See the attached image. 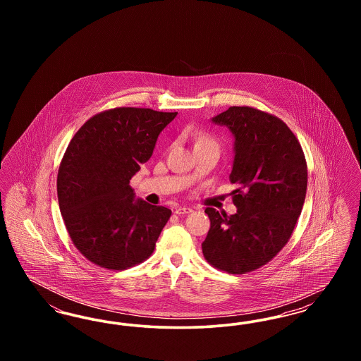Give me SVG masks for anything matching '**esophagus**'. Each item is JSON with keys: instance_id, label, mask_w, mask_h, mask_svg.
<instances>
[{"instance_id": "34e87169", "label": "esophagus", "mask_w": 361, "mask_h": 361, "mask_svg": "<svg viewBox=\"0 0 361 361\" xmlns=\"http://www.w3.org/2000/svg\"><path fill=\"white\" fill-rule=\"evenodd\" d=\"M193 209L192 208H189V207H177L176 209H174V212L177 214V215H185V214H190Z\"/></svg>"}]
</instances>
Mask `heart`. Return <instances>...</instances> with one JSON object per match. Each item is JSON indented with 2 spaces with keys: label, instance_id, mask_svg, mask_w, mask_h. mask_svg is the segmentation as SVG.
Masks as SVG:
<instances>
[{
  "label": "heart",
  "instance_id": "1",
  "mask_svg": "<svg viewBox=\"0 0 361 361\" xmlns=\"http://www.w3.org/2000/svg\"><path fill=\"white\" fill-rule=\"evenodd\" d=\"M206 142H214V140L209 139V137H199V142H197V143H206Z\"/></svg>",
  "mask_w": 361,
  "mask_h": 361
}]
</instances>
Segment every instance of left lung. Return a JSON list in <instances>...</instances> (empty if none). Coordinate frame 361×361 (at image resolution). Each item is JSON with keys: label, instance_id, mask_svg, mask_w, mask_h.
I'll return each mask as SVG.
<instances>
[{"label": "left lung", "instance_id": "1", "mask_svg": "<svg viewBox=\"0 0 361 361\" xmlns=\"http://www.w3.org/2000/svg\"><path fill=\"white\" fill-rule=\"evenodd\" d=\"M212 123L234 137L230 183L237 212L206 208L211 227L202 243L215 268L240 275L269 262L291 237L307 189L300 143L284 121L250 106H230Z\"/></svg>", "mask_w": 361, "mask_h": 361}]
</instances>
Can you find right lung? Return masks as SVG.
<instances>
[{"instance_id":"1","label":"right lung","mask_w":361,"mask_h":361,"mask_svg":"<svg viewBox=\"0 0 361 361\" xmlns=\"http://www.w3.org/2000/svg\"><path fill=\"white\" fill-rule=\"evenodd\" d=\"M177 112L115 108L90 118L62 158L58 203L70 238L89 261L121 271L150 257L172 211L137 199L130 180Z\"/></svg>"}]
</instances>
